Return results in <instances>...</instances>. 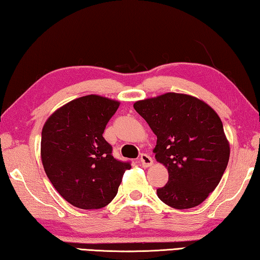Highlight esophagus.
<instances>
[{"mask_svg":"<svg viewBox=\"0 0 260 260\" xmlns=\"http://www.w3.org/2000/svg\"><path fill=\"white\" fill-rule=\"evenodd\" d=\"M140 162H142V166L144 168H147V167H151V166L153 165V159L150 155L142 154L140 155Z\"/></svg>","mask_w":260,"mask_h":260,"instance_id":"1","label":"esophagus"}]
</instances>
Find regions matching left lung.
<instances>
[{
    "instance_id": "8db88e82",
    "label": "left lung",
    "mask_w": 260,
    "mask_h": 260,
    "mask_svg": "<svg viewBox=\"0 0 260 260\" xmlns=\"http://www.w3.org/2000/svg\"><path fill=\"white\" fill-rule=\"evenodd\" d=\"M134 108L156 136L153 152L168 170L169 181L156 190L160 201L177 210L198 206L218 186L231 154L219 115L198 98L173 92Z\"/></svg>"
}]
</instances>
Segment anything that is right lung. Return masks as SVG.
Instances as JSON below:
<instances>
[{
	"label": "right lung",
	"instance_id": "1",
	"mask_svg": "<svg viewBox=\"0 0 260 260\" xmlns=\"http://www.w3.org/2000/svg\"><path fill=\"white\" fill-rule=\"evenodd\" d=\"M120 102L90 94L68 102L50 115L41 133V161L57 192L82 210L113 201L130 162L112 154L102 137Z\"/></svg>",
	"mask_w": 260,
	"mask_h": 260
}]
</instances>
